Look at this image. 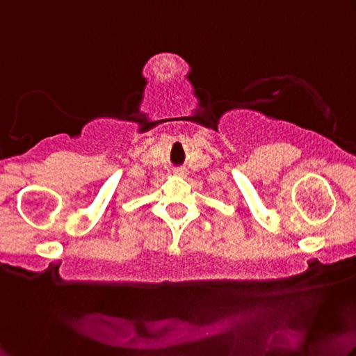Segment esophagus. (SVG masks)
Here are the masks:
<instances>
[{
    "label": "esophagus",
    "mask_w": 356,
    "mask_h": 356,
    "mask_svg": "<svg viewBox=\"0 0 356 356\" xmlns=\"http://www.w3.org/2000/svg\"><path fill=\"white\" fill-rule=\"evenodd\" d=\"M173 173H175L177 177L184 178V177H187V169L186 168H175L173 169Z\"/></svg>",
    "instance_id": "esophagus-1"
}]
</instances>
